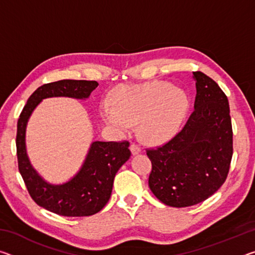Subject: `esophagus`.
I'll use <instances>...</instances> for the list:
<instances>
[{
  "mask_svg": "<svg viewBox=\"0 0 255 255\" xmlns=\"http://www.w3.org/2000/svg\"><path fill=\"white\" fill-rule=\"evenodd\" d=\"M130 150H131L132 155H137V154H139V153L141 152L139 145H137V144H135V143H132V144L130 145Z\"/></svg>",
  "mask_w": 255,
  "mask_h": 255,
  "instance_id": "esophagus-1",
  "label": "esophagus"
}]
</instances>
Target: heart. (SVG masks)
<instances>
[{
  "instance_id": "1",
  "label": "heart",
  "mask_w": 255,
  "mask_h": 255,
  "mask_svg": "<svg viewBox=\"0 0 255 255\" xmlns=\"http://www.w3.org/2000/svg\"><path fill=\"white\" fill-rule=\"evenodd\" d=\"M111 103L101 106L103 122L119 135H126L132 125L139 124L140 137L148 143L173 136L189 107L183 90L162 81L119 86L111 94Z\"/></svg>"
}]
</instances>
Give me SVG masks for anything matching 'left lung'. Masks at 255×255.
Segmentation results:
<instances>
[{
	"label": "left lung",
	"instance_id": "1",
	"mask_svg": "<svg viewBox=\"0 0 255 255\" xmlns=\"http://www.w3.org/2000/svg\"><path fill=\"white\" fill-rule=\"evenodd\" d=\"M196 80L195 110L167 143L146 149L152 162L149 189L163 204L189 207L208 199L227 178L233 129L226 94L202 72Z\"/></svg>",
	"mask_w": 255,
	"mask_h": 255
}]
</instances>
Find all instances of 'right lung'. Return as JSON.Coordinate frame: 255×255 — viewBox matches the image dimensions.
Masks as SVG:
<instances>
[{"label": "right lung", "instance_id": "add662e5", "mask_svg": "<svg viewBox=\"0 0 255 255\" xmlns=\"http://www.w3.org/2000/svg\"><path fill=\"white\" fill-rule=\"evenodd\" d=\"M98 85L96 81L85 80H62L44 84L30 96L20 114L15 140L19 172L32 200L54 214L83 217L99 213L110 199L116 173L130 157L129 141H94L74 178L55 185L47 183L29 162L24 139L28 119L42 99H86Z\"/></svg>", "mask_w": 255, "mask_h": 255}]
</instances>
